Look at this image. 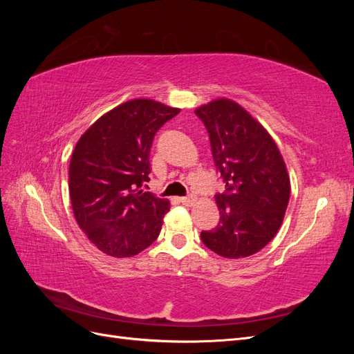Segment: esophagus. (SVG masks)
<instances>
[{"label": "esophagus", "mask_w": 354, "mask_h": 354, "mask_svg": "<svg viewBox=\"0 0 354 354\" xmlns=\"http://www.w3.org/2000/svg\"><path fill=\"white\" fill-rule=\"evenodd\" d=\"M181 203H183V205H186V207H190V205H194L195 203V201H196V198L194 196V195H190V196H185V198H180L178 199Z\"/></svg>", "instance_id": "obj_1"}]
</instances>
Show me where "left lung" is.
Here are the masks:
<instances>
[{"instance_id":"left-lung-1","label":"left lung","mask_w":354,"mask_h":354,"mask_svg":"<svg viewBox=\"0 0 354 354\" xmlns=\"http://www.w3.org/2000/svg\"><path fill=\"white\" fill-rule=\"evenodd\" d=\"M209 134L214 162L226 183L216 195L220 221L202 230L203 245L224 259L263 250L282 226L291 183L272 136L241 104L217 99L195 111Z\"/></svg>"}]
</instances>
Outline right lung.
<instances>
[{
  "label": "right lung",
  "instance_id": "obj_1",
  "mask_svg": "<svg viewBox=\"0 0 354 354\" xmlns=\"http://www.w3.org/2000/svg\"><path fill=\"white\" fill-rule=\"evenodd\" d=\"M180 109L151 99L128 100L100 116L75 146L69 195L75 220L111 257H133L159 236L169 201L142 186L156 131Z\"/></svg>",
  "mask_w": 354,
  "mask_h": 354
}]
</instances>
